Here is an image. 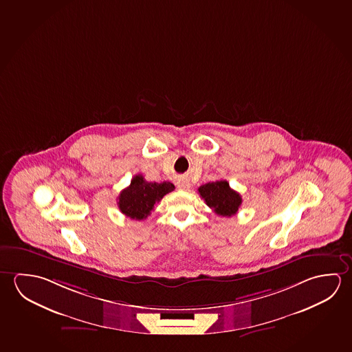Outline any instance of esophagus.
Returning <instances> with one entry per match:
<instances>
[{
  "instance_id": "esophagus-1",
  "label": "esophagus",
  "mask_w": 352,
  "mask_h": 352,
  "mask_svg": "<svg viewBox=\"0 0 352 352\" xmlns=\"http://www.w3.org/2000/svg\"><path fill=\"white\" fill-rule=\"evenodd\" d=\"M177 185H178V188L180 190H189L191 188L190 182H189V180H186V179H182V180H179Z\"/></svg>"
}]
</instances>
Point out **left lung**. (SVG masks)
<instances>
[{
  "label": "left lung",
  "mask_w": 352,
  "mask_h": 352,
  "mask_svg": "<svg viewBox=\"0 0 352 352\" xmlns=\"http://www.w3.org/2000/svg\"><path fill=\"white\" fill-rule=\"evenodd\" d=\"M208 208L222 217L236 214L242 205V196L231 189L227 180H217L204 184L197 189Z\"/></svg>",
  "instance_id": "obj_1"
}]
</instances>
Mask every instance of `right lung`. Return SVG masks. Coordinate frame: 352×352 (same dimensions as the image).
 <instances>
[{"label":"right lung","mask_w":352,"mask_h":352,"mask_svg":"<svg viewBox=\"0 0 352 352\" xmlns=\"http://www.w3.org/2000/svg\"><path fill=\"white\" fill-rule=\"evenodd\" d=\"M173 190L174 185L169 182L150 183L139 174L118 196V206L130 219H146L153 211L156 202L161 201L163 196Z\"/></svg>","instance_id":"obj_1"}]
</instances>
